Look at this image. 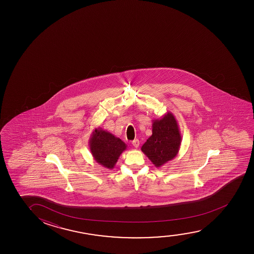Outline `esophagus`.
Masks as SVG:
<instances>
[{"label":"esophagus","mask_w":254,"mask_h":254,"mask_svg":"<svg viewBox=\"0 0 254 254\" xmlns=\"http://www.w3.org/2000/svg\"><path fill=\"white\" fill-rule=\"evenodd\" d=\"M132 146H134V147H138L139 146V140L138 139H133L132 141Z\"/></svg>","instance_id":"esophagus-1"}]
</instances>
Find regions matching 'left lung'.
I'll return each mask as SVG.
<instances>
[{"mask_svg":"<svg viewBox=\"0 0 254 254\" xmlns=\"http://www.w3.org/2000/svg\"><path fill=\"white\" fill-rule=\"evenodd\" d=\"M152 135L141 146V151L156 167L174 159L181 148V135L177 121L171 112L162 118L153 120Z\"/></svg>","mask_w":254,"mask_h":254,"instance_id":"8db88e82","label":"left lung"}]
</instances>
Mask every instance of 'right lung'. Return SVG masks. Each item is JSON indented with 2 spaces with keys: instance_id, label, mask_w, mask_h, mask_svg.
I'll use <instances>...</instances> for the list:
<instances>
[{
  "instance_id": "add662e5",
  "label": "right lung",
  "mask_w": 254,
  "mask_h": 254,
  "mask_svg": "<svg viewBox=\"0 0 254 254\" xmlns=\"http://www.w3.org/2000/svg\"><path fill=\"white\" fill-rule=\"evenodd\" d=\"M88 143L94 160L108 169L115 167L119 157L127 149L122 139L101 127L94 129Z\"/></svg>"
}]
</instances>
